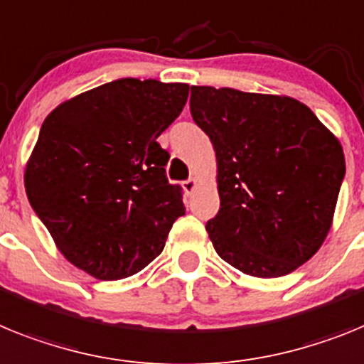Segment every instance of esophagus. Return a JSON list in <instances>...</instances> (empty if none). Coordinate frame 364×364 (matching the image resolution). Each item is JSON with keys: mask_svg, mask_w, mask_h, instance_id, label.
Segmentation results:
<instances>
[{"mask_svg": "<svg viewBox=\"0 0 364 364\" xmlns=\"http://www.w3.org/2000/svg\"><path fill=\"white\" fill-rule=\"evenodd\" d=\"M198 185H200V181H198V179H196V178L186 179V181H183V183H181L183 191H185L186 194H192V192H194L196 188H198Z\"/></svg>", "mask_w": 364, "mask_h": 364, "instance_id": "34e87169", "label": "esophagus"}]
</instances>
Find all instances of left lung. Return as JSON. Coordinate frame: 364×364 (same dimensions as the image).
Masks as SVG:
<instances>
[{
	"label": "left lung",
	"instance_id": "left-lung-1",
	"mask_svg": "<svg viewBox=\"0 0 364 364\" xmlns=\"http://www.w3.org/2000/svg\"><path fill=\"white\" fill-rule=\"evenodd\" d=\"M192 119L216 151L220 258L258 278L291 273L321 249L344 178L339 139L284 95L192 86Z\"/></svg>",
	"mask_w": 364,
	"mask_h": 364
}]
</instances>
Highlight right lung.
I'll return each instance as SVG.
<instances>
[{"instance_id": "1", "label": "right lung", "mask_w": 364, "mask_h": 364, "mask_svg": "<svg viewBox=\"0 0 364 364\" xmlns=\"http://www.w3.org/2000/svg\"><path fill=\"white\" fill-rule=\"evenodd\" d=\"M188 84L121 78L65 100L43 121L25 192L58 251L99 280L126 278L161 255L185 214L157 137Z\"/></svg>"}]
</instances>
